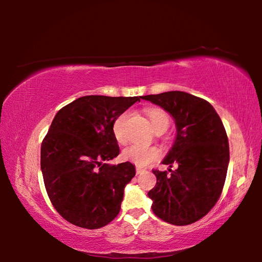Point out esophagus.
I'll list each match as a JSON object with an SVG mask.
<instances>
[{
	"label": "esophagus",
	"mask_w": 262,
	"mask_h": 262,
	"mask_svg": "<svg viewBox=\"0 0 262 262\" xmlns=\"http://www.w3.org/2000/svg\"><path fill=\"white\" fill-rule=\"evenodd\" d=\"M142 172H144L143 168H141V167H136V174H141Z\"/></svg>",
	"instance_id": "obj_1"
}]
</instances>
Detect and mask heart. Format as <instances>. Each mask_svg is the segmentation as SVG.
I'll use <instances>...</instances> for the list:
<instances>
[{"label": "heart", "mask_w": 262, "mask_h": 262, "mask_svg": "<svg viewBox=\"0 0 262 262\" xmlns=\"http://www.w3.org/2000/svg\"><path fill=\"white\" fill-rule=\"evenodd\" d=\"M147 117L149 119L150 125H151L152 129L156 130L158 128H164L166 129L168 123H170V119L168 115L158 107H151L147 110ZM128 117L127 112H122L120 115H118L117 119L113 121L112 125V132L113 135L117 140L118 143L123 144L126 143V135H125V121ZM159 156V151L157 148L151 147V145H141V144H133L123 149L121 154V157L127 162L134 163L135 165L139 166H145L149 163H151Z\"/></svg>", "instance_id": "obj_1"}]
</instances>
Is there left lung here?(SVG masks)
I'll list each match as a JSON object with an SVG mask.
<instances>
[{
  "label": "left lung",
  "mask_w": 262,
  "mask_h": 262,
  "mask_svg": "<svg viewBox=\"0 0 262 262\" xmlns=\"http://www.w3.org/2000/svg\"><path fill=\"white\" fill-rule=\"evenodd\" d=\"M161 106L176 120L177 137L163 164L177 170H152L156 186L149 190L152 211L173 225L201 220L216 205L223 190L229 165L225 128L207 100L187 92L168 91L142 96Z\"/></svg>",
  "instance_id": "obj_1"
}]
</instances>
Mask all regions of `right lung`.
<instances>
[{
	"instance_id": "obj_1",
	"label": "right lung",
	"mask_w": 262,
	"mask_h": 262,
	"mask_svg": "<svg viewBox=\"0 0 262 262\" xmlns=\"http://www.w3.org/2000/svg\"><path fill=\"white\" fill-rule=\"evenodd\" d=\"M140 98L84 96L56 113L42 140L40 166L52 205L69 223L99 229L118 216L135 166L106 164L120 152L112 125Z\"/></svg>"
}]
</instances>
